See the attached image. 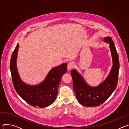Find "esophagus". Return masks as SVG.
I'll use <instances>...</instances> for the list:
<instances>
[{"instance_id":"34e87169","label":"esophagus","mask_w":129,"mask_h":129,"mask_svg":"<svg viewBox=\"0 0 129 129\" xmlns=\"http://www.w3.org/2000/svg\"><path fill=\"white\" fill-rule=\"evenodd\" d=\"M73 66H74V64H73V63L72 62H69L68 63V65H67V69L68 71H70L71 70L72 68L73 67Z\"/></svg>"}]
</instances>
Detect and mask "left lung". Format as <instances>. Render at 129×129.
Wrapping results in <instances>:
<instances>
[{"instance_id": "obj_1", "label": "left lung", "mask_w": 129, "mask_h": 129, "mask_svg": "<svg viewBox=\"0 0 129 129\" xmlns=\"http://www.w3.org/2000/svg\"><path fill=\"white\" fill-rule=\"evenodd\" d=\"M105 42L109 44L113 65L106 79L96 87L90 86L76 69L71 71L73 88L79 102L82 105L91 107L101 105L115 90L118 83L119 62L118 54L110 37L104 38Z\"/></svg>"}]
</instances>
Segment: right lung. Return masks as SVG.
Segmentation results:
<instances>
[{
  "mask_svg": "<svg viewBox=\"0 0 129 129\" xmlns=\"http://www.w3.org/2000/svg\"><path fill=\"white\" fill-rule=\"evenodd\" d=\"M19 44H17L11 57L10 70L13 84L20 96L29 105L43 108L51 105L56 100L62 77L67 71V63L53 67L45 79L39 84L30 85L20 79L17 67Z\"/></svg>",
  "mask_w": 129,
  "mask_h": 129,
  "instance_id": "obj_1",
  "label": "right lung"
}]
</instances>
